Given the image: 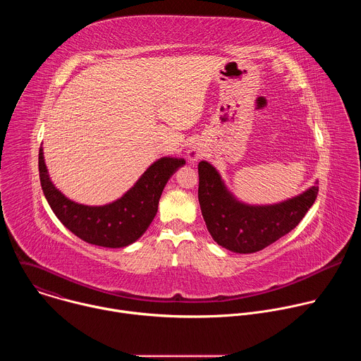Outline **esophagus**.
Here are the masks:
<instances>
[{
	"label": "esophagus",
	"mask_w": 361,
	"mask_h": 361,
	"mask_svg": "<svg viewBox=\"0 0 361 361\" xmlns=\"http://www.w3.org/2000/svg\"><path fill=\"white\" fill-rule=\"evenodd\" d=\"M202 156H204L202 149H201L200 147H197V145H192V147L188 149V160H190L191 163L198 161Z\"/></svg>",
	"instance_id": "esophagus-1"
}]
</instances>
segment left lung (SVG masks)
I'll use <instances>...</instances> for the list:
<instances>
[{
	"instance_id": "obj_1",
	"label": "left lung",
	"mask_w": 361,
	"mask_h": 361,
	"mask_svg": "<svg viewBox=\"0 0 361 361\" xmlns=\"http://www.w3.org/2000/svg\"><path fill=\"white\" fill-rule=\"evenodd\" d=\"M198 201L207 230L219 245L240 254L260 251L295 228L319 194V185H313L277 204L250 205L227 190L210 163H198Z\"/></svg>"
}]
</instances>
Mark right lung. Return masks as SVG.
Returning <instances> with one entry per match:
<instances>
[{
    "label": "right lung",
    "instance_id": "add662e5",
    "mask_svg": "<svg viewBox=\"0 0 361 361\" xmlns=\"http://www.w3.org/2000/svg\"><path fill=\"white\" fill-rule=\"evenodd\" d=\"M184 164V159H159L118 200L106 205H84L56 188L44 163L42 147L38 154L39 181L51 210L73 234L107 248L127 247L147 231L157 214L167 181Z\"/></svg>",
    "mask_w": 361,
    "mask_h": 361
}]
</instances>
